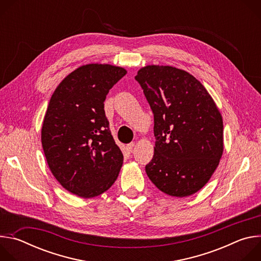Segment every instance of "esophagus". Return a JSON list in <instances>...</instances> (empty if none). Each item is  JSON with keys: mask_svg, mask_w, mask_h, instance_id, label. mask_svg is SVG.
I'll return each instance as SVG.
<instances>
[{"mask_svg": "<svg viewBox=\"0 0 261 261\" xmlns=\"http://www.w3.org/2000/svg\"><path fill=\"white\" fill-rule=\"evenodd\" d=\"M134 145H135V143H134V142H131V143H129V144L127 145V150H128L129 152H131V151L133 150V147H134Z\"/></svg>", "mask_w": 261, "mask_h": 261, "instance_id": "1", "label": "esophagus"}]
</instances>
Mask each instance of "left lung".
I'll list each match as a JSON object with an SVG mask.
<instances>
[{
    "instance_id": "8db88e82",
    "label": "left lung",
    "mask_w": 261,
    "mask_h": 261,
    "mask_svg": "<svg viewBox=\"0 0 261 261\" xmlns=\"http://www.w3.org/2000/svg\"><path fill=\"white\" fill-rule=\"evenodd\" d=\"M154 114V157L145 172L156 187L190 196L208 181L223 153V121L213 98L190 73L151 65L135 76Z\"/></svg>"
}]
</instances>
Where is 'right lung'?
I'll use <instances>...</instances> for the list:
<instances>
[{"instance_id":"1","label":"right lung","mask_w":261,"mask_h":261,"mask_svg":"<svg viewBox=\"0 0 261 261\" xmlns=\"http://www.w3.org/2000/svg\"><path fill=\"white\" fill-rule=\"evenodd\" d=\"M126 73L122 67L88 64L67 75L50 98L41 129L44 155L57 180L80 197L108 190L123 165L104 101Z\"/></svg>"}]
</instances>
